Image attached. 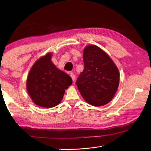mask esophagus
<instances>
[{
    "label": "esophagus",
    "instance_id": "esophagus-1",
    "mask_svg": "<svg viewBox=\"0 0 151 151\" xmlns=\"http://www.w3.org/2000/svg\"><path fill=\"white\" fill-rule=\"evenodd\" d=\"M69 74H70V76L71 77V78H72V81H74V80H75V75H74V73L69 72Z\"/></svg>",
    "mask_w": 151,
    "mask_h": 151
}]
</instances>
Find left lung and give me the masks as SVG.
<instances>
[{"mask_svg":"<svg viewBox=\"0 0 151 151\" xmlns=\"http://www.w3.org/2000/svg\"><path fill=\"white\" fill-rule=\"evenodd\" d=\"M84 70L76 84L85 101L95 106L108 103L119 85L118 68L103 50L95 45L84 50Z\"/></svg>","mask_w":151,"mask_h":151,"instance_id":"8db88e82","label":"left lung"}]
</instances>
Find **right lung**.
I'll return each mask as SVG.
<instances>
[{"label":"right lung","mask_w":151,"mask_h":151,"mask_svg":"<svg viewBox=\"0 0 151 151\" xmlns=\"http://www.w3.org/2000/svg\"><path fill=\"white\" fill-rule=\"evenodd\" d=\"M52 53L39 58L32 67L27 79V91L34 103L52 108L60 103L65 90L72 83L71 77L58 69L51 61Z\"/></svg>","instance_id":"add662e5"}]
</instances>
